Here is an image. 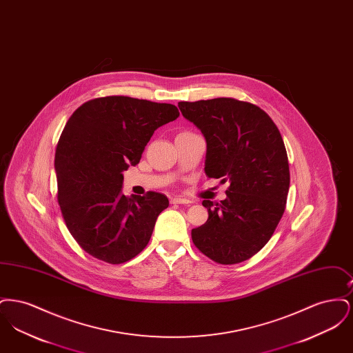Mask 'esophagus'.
I'll use <instances>...</instances> for the list:
<instances>
[{
    "label": "esophagus",
    "instance_id": "obj_1",
    "mask_svg": "<svg viewBox=\"0 0 353 353\" xmlns=\"http://www.w3.org/2000/svg\"><path fill=\"white\" fill-rule=\"evenodd\" d=\"M170 201H172V203H183V205H190L193 202L189 199H185V197H174Z\"/></svg>",
    "mask_w": 353,
    "mask_h": 353
}]
</instances>
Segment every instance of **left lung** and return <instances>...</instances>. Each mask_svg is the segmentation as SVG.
Listing matches in <instances>:
<instances>
[{
	"instance_id": "8db88e82",
	"label": "left lung",
	"mask_w": 353,
	"mask_h": 353,
	"mask_svg": "<svg viewBox=\"0 0 353 353\" xmlns=\"http://www.w3.org/2000/svg\"><path fill=\"white\" fill-rule=\"evenodd\" d=\"M206 140L205 173L229 181L226 200H203L209 219L192 230L196 248L221 265L252 258L285 213L290 169L285 143L269 115L232 98L180 101Z\"/></svg>"
}]
</instances>
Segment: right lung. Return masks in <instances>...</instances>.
Returning a JSON list of instances; mask_svg holds the SVG:
<instances>
[{
  "instance_id": "add662e5",
  "label": "right lung",
  "mask_w": 353,
  "mask_h": 353,
  "mask_svg": "<svg viewBox=\"0 0 353 353\" xmlns=\"http://www.w3.org/2000/svg\"><path fill=\"white\" fill-rule=\"evenodd\" d=\"M179 115L169 103L105 97L70 117L54 167L62 216L84 252L119 265L148 245L168 199L156 192L124 196L123 172L139 164L153 132Z\"/></svg>"
}]
</instances>
